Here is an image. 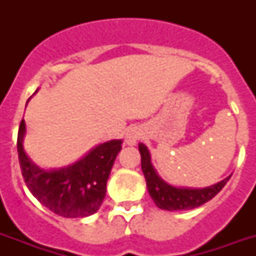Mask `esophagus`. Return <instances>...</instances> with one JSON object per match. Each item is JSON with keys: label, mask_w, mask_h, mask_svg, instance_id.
<instances>
[{"label": "esophagus", "mask_w": 256, "mask_h": 256, "mask_svg": "<svg viewBox=\"0 0 256 256\" xmlns=\"http://www.w3.org/2000/svg\"><path fill=\"white\" fill-rule=\"evenodd\" d=\"M140 136H142V132H140V128H128V132H124V144H128V146H134V144H136Z\"/></svg>", "instance_id": "34e87169"}]
</instances>
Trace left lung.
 <instances>
[{"label":"left lung","instance_id":"obj_1","mask_svg":"<svg viewBox=\"0 0 256 256\" xmlns=\"http://www.w3.org/2000/svg\"><path fill=\"white\" fill-rule=\"evenodd\" d=\"M138 148L140 152V164H142V171L146 178L148 194L156 206L162 210H191L195 207L202 206L210 199L214 198L231 178L230 175L220 182L215 183L212 186L204 187V188L174 187L164 182L158 175L154 166L152 164V156H150L148 148L144 144H140Z\"/></svg>","mask_w":256,"mask_h":256}]
</instances>
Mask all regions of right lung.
Listing matches in <instances>:
<instances>
[{
  "label": "right lung",
  "mask_w": 256,
  "mask_h": 256,
  "mask_svg": "<svg viewBox=\"0 0 256 256\" xmlns=\"http://www.w3.org/2000/svg\"><path fill=\"white\" fill-rule=\"evenodd\" d=\"M25 130L22 120L17 138L18 160L26 186L38 202L64 218H85L96 212L106 195V183L122 140L98 144L68 168L45 170L26 156L22 144Z\"/></svg>",
  "instance_id": "right-lung-1"
}]
</instances>
